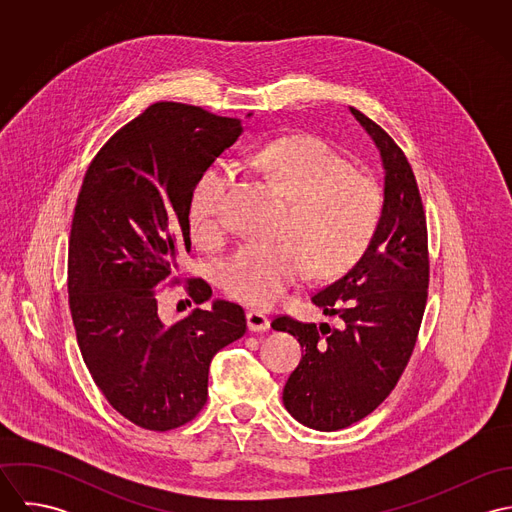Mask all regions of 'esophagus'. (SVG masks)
<instances>
[{"mask_svg":"<svg viewBox=\"0 0 512 512\" xmlns=\"http://www.w3.org/2000/svg\"><path fill=\"white\" fill-rule=\"evenodd\" d=\"M246 319H248V329L250 331H266V329H270V317L264 311L250 309L246 313Z\"/></svg>","mask_w":512,"mask_h":512,"instance_id":"1","label":"esophagus"}]
</instances>
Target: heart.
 <instances>
[{
	"mask_svg": "<svg viewBox=\"0 0 512 512\" xmlns=\"http://www.w3.org/2000/svg\"><path fill=\"white\" fill-rule=\"evenodd\" d=\"M252 165L266 187L286 201L276 242L246 244L220 268L224 292L268 307L286 297L307 272L337 276L355 266L372 244L382 213L380 185L315 136H288L258 149ZM232 185L228 167L209 169L191 197L193 234L220 242Z\"/></svg>",
	"mask_w": 512,
	"mask_h": 512,
	"instance_id": "obj_1",
	"label": "heart"
}]
</instances>
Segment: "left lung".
Listing matches in <instances>:
<instances>
[{
	"label": "left lung",
	"instance_id": "8db88e82",
	"mask_svg": "<svg viewBox=\"0 0 512 512\" xmlns=\"http://www.w3.org/2000/svg\"><path fill=\"white\" fill-rule=\"evenodd\" d=\"M353 116L380 149L384 213L361 262L341 280L311 295L329 323L272 321L297 337L303 357L284 388V406L319 432L349 428L374 412L408 365L430 286L428 226L422 195L400 146L363 112Z\"/></svg>",
	"mask_w": 512,
	"mask_h": 512
}]
</instances>
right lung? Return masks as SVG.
I'll list each match as a JSON object with an SVG mask.
<instances>
[{"instance_id": "obj_1", "label": "right lung", "mask_w": 512, "mask_h": 512, "mask_svg": "<svg viewBox=\"0 0 512 512\" xmlns=\"http://www.w3.org/2000/svg\"><path fill=\"white\" fill-rule=\"evenodd\" d=\"M240 132L238 118L155 102L100 147L76 197L67 282L76 343L108 404L149 432L197 418L213 357L246 333L244 309L228 301L173 325L157 311V297L181 286L193 191ZM183 288L197 305L213 295L203 278Z\"/></svg>"}]
</instances>
